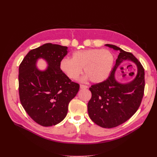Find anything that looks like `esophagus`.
Masks as SVG:
<instances>
[{"instance_id": "esophagus-1", "label": "esophagus", "mask_w": 157, "mask_h": 157, "mask_svg": "<svg viewBox=\"0 0 157 157\" xmlns=\"http://www.w3.org/2000/svg\"><path fill=\"white\" fill-rule=\"evenodd\" d=\"M80 89H86V88H88V86H86V85L80 84Z\"/></svg>"}]
</instances>
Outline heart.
Masks as SVG:
<instances>
[{
  "label": "heart",
  "mask_w": 157,
  "mask_h": 157,
  "mask_svg": "<svg viewBox=\"0 0 157 157\" xmlns=\"http://www.w3.org/2000/svg\"><path fill=\"white\" fill-rule=\"evenodd\" d=\"M113 63L114 56L110 51L94 48L75 52L72 59L63 58L60 62V69L68 78L77 80L84 68L85 78L99 83L109 77Z\"/></svg>",
  "instance_id": "1"
}]
</instances>
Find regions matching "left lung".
Returning a JSON list of instances; mask_svg holds the SVG:
<instances>
[{
    "label": "left lung",
    "mask_w": 157,
    "mask_h": 157,
    "mask_svg": "<svg viewBox=\"0 0 157 157\" xmlns=\"http://www.w3.org/2000/svg\"><path fill=\"white\" fill-rule=\"evenodd\" d=\"M105 46L118 51L119 54L109 78L90 88L92 98L88 103V112L90 118L96 124L111 128L125 122L138 109L144 93L145 71L132 53L113 44ZM124 61L135 63L137 73L130 82L122 83L116 79L115 72Z\"/></svg>",
    "instance_id": "obj_1"
}]
</instances>
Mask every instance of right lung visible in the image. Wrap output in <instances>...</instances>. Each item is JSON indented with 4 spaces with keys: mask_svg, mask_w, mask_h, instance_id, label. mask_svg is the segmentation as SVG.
I'll return each mask as SVG.
<instances>
[{
    "mask_svg": "<svg viewBox=\"0 0 157 157\" xmlns=\"http://www.w3.org/2000/svg\"><path fill=\"white\" fill-rule=\"evenodd\" d=\"M67 46L46 43L31 50L19 67V93L23 107L32 119L42 126L58 124L65 118L68 105L79 90L60 69L67 54ZM48 67L40 70L37 60Z\"/></svg>",
    "mask_w": 157,
    "mask_h": 157,
    "instance_id": "obj_1",
    "label": "right lung"
}]
</instances>
